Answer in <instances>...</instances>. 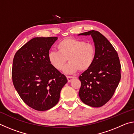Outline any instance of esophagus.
<instances>
[{"instance_id":"obj_1","label":"esophagus","mask_w":134,"mask_h":134,"mask_svg":"<svg viewBox=\"0 0 134 134\" xmlns=\"http://www.w3.org/2000/svg\"><path fill=\"white\" fill-rule=\"evenodd\" d=\"M67 80H68V82H71L72 81V80L74 79V77L72 76H67Z\"/></svg>"}]
</instances>
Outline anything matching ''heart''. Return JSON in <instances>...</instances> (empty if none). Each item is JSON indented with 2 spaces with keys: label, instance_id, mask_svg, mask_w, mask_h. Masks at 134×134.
I'll return each mask as SVG.
<instances>
[{
  "label": "heart",
  "instance_id": "1",
  "mask_svg": "<svg viewBox=\"0 0 134 134\" xmlns=\"http://www.w3.org/2000/svg\"><path fill=\"white\" fill-rule=\"evenodd\" d=\"M58 51H52L48 54L50 64L58 70L64 67L65 63H69L64 69L65 74H72L89 69L96 57L94 45L89 42L74 38H65L57 45Z\"/></svg>",
  "mask_w": 134,
  "mask_h": 134
}]
</instances>
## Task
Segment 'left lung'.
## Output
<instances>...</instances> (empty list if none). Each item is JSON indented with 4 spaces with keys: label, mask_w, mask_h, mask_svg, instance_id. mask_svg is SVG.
Here are the masks:
<instances>
[{
    "label": "left lung",
    "mask_w": 134,
    "mask_h": 134,
    "mask_svg": "<svg viewBox=\"0 0 134 134\" xmlns=\"http://www.w3.org/2000/svg\"><path fill=\"white\" fill-rule=\"evenodd\" d=\"M78 35H91L96 48V57L89 69L79 76V95L84 103L99 108L111 99L121 80V64L117 52L110 42L94 30Z\"/></svg>",
    "instance_id": "obj_1"
}]
</instances>
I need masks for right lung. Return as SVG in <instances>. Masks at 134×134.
Instances as JSON below:
<instances>
[{"mask_svg": "<svg viewBox=\"0 0 134 134\" xmlns=\"http://www.w3.org/2000/svg\"><path fill=\"white\" fill-rule=\"evenodd\" d=\"M57 37H35L22 46L14 56L12 81L19 96L29 107L45 111L58 102L67 79L48 58Z\"/></svg>", "mask_w": 134, "mask_h": 134, "instance_id": "1", "label": "right lung"}]
</instances>
